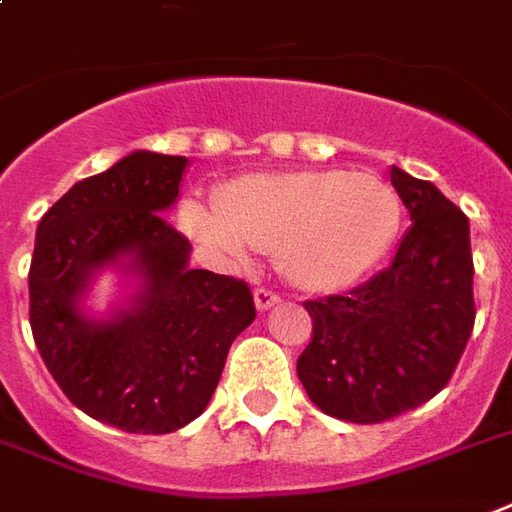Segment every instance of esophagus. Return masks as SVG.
<instances>
[{"label":"esophagus","mask_w":512,"mask_h":512,"mask_svg":"<svg viewBox=\"0 0 512 512\" xmlns=\"http://www.w3.org/2000/svg\"><path fill=\"white\" fill-rule=\"evenodd\" d=\"M282 303V298L276 295L273 290H265V287H257L255 290V306L257 311H268V308L279 306Z\"/></svg>","instance_id":"34e87169"}]
</instances>
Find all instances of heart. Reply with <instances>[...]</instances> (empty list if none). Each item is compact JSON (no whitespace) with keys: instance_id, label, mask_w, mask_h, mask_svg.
I'll use <instances>...</instances> for the list:
<instances>
[{"instance_id":"1","label":"heart","mask_w":512,"mask_h":512,"mask_svg":"<svg viewBox=\"0 0 512 512\" xmlns=\"http://www.w3.org/2000/svg\"><path fill=\"white\" fill-rule=\"evenodd\" d=\"M403 220L395 187L376 174L282 171L249 174L217 195V209L187 201L182 225L228 263L252 249L276 252L292 284L343 290L376 268Z\"/></svg>"}]
</instances>
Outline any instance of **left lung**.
Masks as SVG:
<instances>
[{"label":"left lung","mask_w":512,"mask_h":512,"mask_svg":"<svg viewBox=\"0 0 512 512\" xmlns=\"http://www.w3.org/2000/svg\"><path fill=\"white\" fill-rule=\"evenodd\" d=\"M411 214L389 268L349 295L306 300L314 322L298 378L319 411L381 424L451 381L475 325L470 222L438 187L389 171Z\"/></svg>","instance_id":"8db88e82"}]
</instances>
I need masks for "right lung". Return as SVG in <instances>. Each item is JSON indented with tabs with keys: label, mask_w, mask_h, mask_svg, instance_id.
<instances>
[{
	"label": "right lung",
	"mask_w": 512,
	"mask_h": 512,
	"mask_svg": "<svg viewBox=\"0 0 512 512\" xmlns=\"http://www.w3.org/2000/svg\"><path fill=\"white\" fill-rule=\"evenodd\" d=\"M187 158L136 150L88 177L39 220L29 322L50 376L91 419L166 435L201 416L230 343L255 322L247 282L187 268L190 241L166 222ZM143 279L128 309L91 320L79 298L104 264Z\"/></svg>",
	"instance_id": "add662e5"
}]
</instances>
